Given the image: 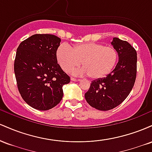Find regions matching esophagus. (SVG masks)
Wrapping results in <instances>:
<instances>
[{"mask_svg": "<svg viewBox=\"0 0 152 152\" xmlns=\"http://www.w3.org/2000/svg\"><path fill=\"white\" fill-rule=\"evenodd\" d=\"M71 81H81V80L78 79V78H76L74 77H71Z\"/></svg>", "mask_w": 152, "mask_h": 152, "instance_id": "1", "label": "esophagus"}]
</instances>
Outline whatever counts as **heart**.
Returning <instances> with one entry per match:
<instances>
[{"label": "heart", "instance_id": "b5f03b06", "mask_svg": "<svg viewBox=\"0 0 152 152\" xmlns=\"http://www.w3.org/2000/svg\"><path fill=\"white\" fill-rule=\"evenodd\" d=\"M56 58L61 67L66 72L81 65V72L96 80L108 76L114 69L118 58L114 47L99 43L75 44L71 48L62 44L57 49Z\"/></svg>", "mask_w": 152, "mask_h": 152}]
</instances>
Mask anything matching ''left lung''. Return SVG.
<instances>
[{
    "label": "left lung",
    "instance_id": "8db88e82",
    "mask_svg": "<svg viewBox=\"0 0 152 152\" xmlns=\"http://www.w3.org/2000/svg\"><path fill=\"white\" fill-rule=\"evenodd\" d=\"M111 45L118 56L115 69L104 78L93 81L85 94L86 102L100 111H109L121 104L133 88L137 76V51L126 41L114 38Z\"/></svg>",
    "mask_w": 152,
    "mask_h": 152
}]
</instances>
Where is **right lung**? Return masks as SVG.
Instances as JSON below:
<instances>
[{
  "instance_id": "add662e5",
  "label": "right lung",
  "mask_w": 152,
  "mask_h": 152,
  "mask_svg": "<svg viewBox=\"0 0 152 152\" xmlns=\"http://www.w3.org/2000/svg\"><path fill=\"white\" fill-rule=\"evenodd\" d=\"M61 38L51 34H35L17 48L14 72L23 99L34 109L46 111L64 95L63 86L70 77L57 64Z\"/></svg>"
}]
</instances>
